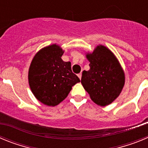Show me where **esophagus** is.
Segmentation results:
<instances>
[{
  "mask_svg": "<svg viewBox=\"0 0 148 148\" xmlns=\"http://www.w3.org/2000/svg\"><path fill=\"white\" fill-rule=\"evenodd\" d=\"M78 77L79 78H80V80H81V78H82V73H78Z\"/></svg>",
  "mask_w": 148,
  "mask_h": 148,
  "instance_id": "34e87169",
  "label": "esophagus"
}]
</instances>
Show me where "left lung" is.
Returning <instances> with one entry per match:
<instances>
[{"mask_svg": "<svg viewBox=\"0 0 148 148\" xmlns=\"http://www.w3.org/2000/svg\"><path fill=\"white\" fill-rule=\"evenodd\" d=\"M86 57L90 61V70L82 73V85L93 102L102 107L109 105L125 85L122 67L115 55L103 45L97 46Z\"/></svg>", "mask_w": 148, "mask_h": 148, "instance_id": "left-lung-1", "label": "left lung"}]
</instances>
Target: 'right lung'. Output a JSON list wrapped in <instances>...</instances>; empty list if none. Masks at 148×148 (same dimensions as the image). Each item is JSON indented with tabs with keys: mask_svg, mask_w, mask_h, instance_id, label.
I'll return each mask as SVG.
<instances>
[{
	"mask_svg": "<svg viewBox=\"0 0 148 148\" xmlns=\"http://www.w3.org/2000/svg\"><path fill=\"white\" fill-rule=\"evenodd\" d=\"M63 54L60 46L52 44L39 50L30 64V89L35 97L45 105H58L66 99L72 87L80 82L72 72L71 63L61 59Z\"/></svg>",
	"mask_w": 148,
	"mask_h": 148,
	"instance_id": "add662e5",
	"label": "right lung"
}]
</instances>
